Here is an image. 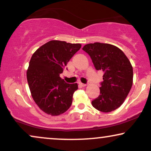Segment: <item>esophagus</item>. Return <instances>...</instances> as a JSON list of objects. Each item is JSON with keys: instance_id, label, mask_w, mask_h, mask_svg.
Masks as SVG:
<instances>
[{"instance_id": "esophagus-1", "label": "esophagus", "mask_w": 151, "mask_h": 151, "mask_svg": "<svg viewBox=\"0 0 151 151\" xmlns=\"http://www.w3.org/2000/svg\"><path fill=\"white\" fill-rule=\"evenodd\" d=\"M80 86H86V85H87V84H83V83H80Z\"/></svg>"}]
</instances>
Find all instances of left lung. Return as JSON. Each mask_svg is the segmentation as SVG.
<instances>
[{"mask_svg": "<svg viewBox=\"0 0 151 151\" xmlns=\"http://www.w3.org/2000/svg\"><path fill=\"white\" fill-rule=\"evenodd\" d=\"M82 49L90 55L96 70L104 71L100 94L91 102L93 106L104 113L115 111L124 102L133 85L129 60L120 49L107 43H90Z\"/></svg>", "mask_w": 151, "mask_h": 151, "instance_id": "left-lung-1", "label": "left lung"}]
</instances>
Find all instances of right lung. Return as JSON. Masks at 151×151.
<instances>
[{"instance_id": "right-lung-1", "label": "right lung", "mask_w": 151, "mask_h": 151, "mask_svg": "<svg viewBox=\"0 0 151 151\" xmlns=\"http://www.w3.org/2000/svg\"><path fill=\"white\" fill-rule=\"evenodd\" d=\"M81 46L51 40L32 55L27 71L28 84L34 102L47 114L57 116L71 106L78 84L66 83L60 74Z\"/></svg>"}]
</instances>
